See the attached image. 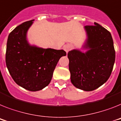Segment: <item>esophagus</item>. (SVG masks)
<instances>
[{
	"mask_svg": "<svg viewBox=\"0 0 121 121\" xmlns=\"http://www.w3.org/2000/svg\"><path fill=\"white\" fill-rule=\"evenodd\" d=\"M72 48V45L71 44H66V45H64L63 46V49L66 52V53L68 52Z\"/></svg>",
	"mask_w": 121,
	"mask_h": 121,
	"instance_id": "obj_1",
	"label": "esophagus"
}]
</instances>
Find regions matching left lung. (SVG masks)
<instances>
[{
  "instance_id": "1",
  "label": "left lung",
  "mask_w": 121,
  "mask_h": 121,
  "mask_svg": "<svg viewBox=\"0 0 121 121\" xmlns=\"http://www.w3.org/2000/svg\"><path fill=\"white\" fill-rule=\"evenodd\" d=\"M84 28L87 39L86 53L73 50L68 53L71 81L85 91L97 89L109 79L115 61V50L110 32L97 23Z\"/></svg>"
}]
</instances>
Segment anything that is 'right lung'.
<instances>
[{
	"instance_id": "add662e5",
	"label": "right lung",
	"mask_w": 121,
	"mask_h": 121,
	"mask_svg": "<svg viewBox=\"0 0 121 121\" xmlns=\"http://www.w3.org/2000/svg\"><path fill=\"white\" fill-rule=\"evenodd\" d=\"M34 20L18 26L10 33L6 49V65L18 86L29 91H38L47 86L59 60L66 55L63 50L31 46L26 32Z\"/></svg>"
}]
</instances>
